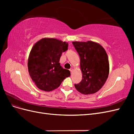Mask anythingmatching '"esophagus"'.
Here are the masks:
<instances>
[{
    "mask_svg": "<svg viewBox=\"0 0 134 134\" xmlns=\"http://www.w3.org/2000/svg\"><path fill=\"white\" fill-rule=\"evenodd\" d=\"M69 70H70V71L71 72V74L72 72V68H70V69H69Z\"/></svg>",
    "mask_w": 134,
    "mask_h": 134,
    "instance_id": "1",
    "label": "esophagus"
}]
</instances>
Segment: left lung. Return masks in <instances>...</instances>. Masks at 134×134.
<instances>
[{"instance_id": "obj_1", "label": "left lung", "mask_w": 134, "mask_h": 134, "mask_svg": "<svg viewBox=\"0 0 134 134\" xmlns=\"http://www.w3.org/2000/svg\"><path fill=\"white\" fill-rule=\"evenodd\" d=\"M72 43L79 55L82 80L74 84L76 90L83 94H91L100 90L108 78L109 64L104 48L92 41H74Z\"/></svg>"}]
</instances>
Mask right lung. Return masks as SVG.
Here are the masks:
<instances>
[{
  "label": "right lung",
  "instance_id": "1",
  "mask_svg": "<svg viewBox=\"0 0 134 134\" xmlns=\"http://www.w3.org/2000/svg\"><path fill=\"white\" fill-rule=\"evenodd\" d=\"M68 43L54 38H43L32 47L28 59V69L38 89L50 92L58 88L70 72L59 63Z\"/></svg>",
  "mask_w": 134,
  "mask_h": 134
}]
</instances>
